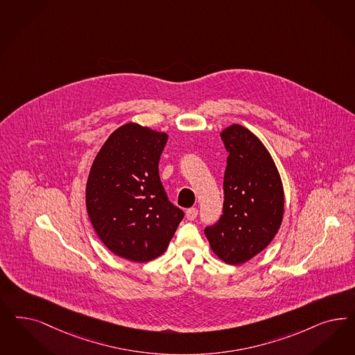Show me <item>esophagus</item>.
<instances>
[{
  "label": "esophagus",
  "mask_w": 355,
  "mask_h": 355,
  "mask_svg": "<svg viewBox=\"0 0 355 355\" xmlns=\"http://www.w3.org/2000/svg\"><path fill=\"white\" fill-rule=\"evenodd\" d=\"M197 214H198L197 207H191V209H188V210L185 211V217H187L188 220H195Z\"/></svg>",
  "instance_id": "obj_1"
}]
</instances>
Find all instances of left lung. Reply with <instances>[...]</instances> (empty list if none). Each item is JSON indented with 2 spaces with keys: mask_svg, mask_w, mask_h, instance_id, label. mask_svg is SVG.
<instances>
[{
  "mask_svg": "<svg viewBox=\"0 0 355 355\" xmlns=\"http://www.w3.org/2000/svg\"><path fill=\"white\" fill-rule=\"evenodd\" d=\"M229 153L223 179V214L205 229L218 257L239 265L263 251L284 218V187L261 141L234 124L220 133Z\"/></svg>",
  "mask_w": 355,
  "mask_h": 355,
  "instance_id": "1",
  "label": "left lung"
}]
</instances>
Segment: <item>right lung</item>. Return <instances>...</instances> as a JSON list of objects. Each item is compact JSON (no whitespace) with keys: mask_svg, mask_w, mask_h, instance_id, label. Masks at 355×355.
I'll return each instance as SVG.
<instances>
[{"mask_svg":"<svg viewBox=\"0 0 355 355\" xmlns=\"http://www.w3.org/2000/svg\"><path fill=\"white\" fill-rule=\"evenodd\" d=\"M168 136L129 123L104 142L86 185L92 227L114 254L148 263L167 250L182 209L172 205L159 178Z\"/></svg>","mask_w":355,"mask_h":355,"instance_id":"1","label":"right lung"}]
</instances>
